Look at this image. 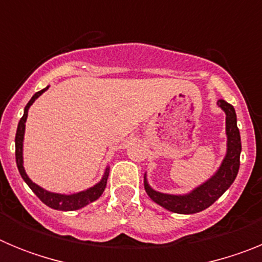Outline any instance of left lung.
Listing matches in <instances>:
<instances>
[{"label":"left lung","instance_id":"left-lung-1","mask_svg":"<svg viewBox=\"0 0 262 262\" xmlns=\"http://www.w3.org/2000/svg\"><path fill=\"white\" fill-rule=\"evenodd\" d=\"M217 106L226 113V135H227V152L222 161L221 166L214 176L203 182L198 187L193 189L190 193L165 194L156 191L149 186L147 181V174H144V189L148 196L154 202L176 214H195L210 207L215 201L222 196V194L235 181L240 166V152H242V140L237 128L235 108L224 99L217 101Z\"/></svg>","mask_w":262,"mask_h":262}]
</instances>
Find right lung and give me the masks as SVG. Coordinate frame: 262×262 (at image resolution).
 <instances>
[{"label": "right lung", "instance_id": "add662e5", "mask_svg": "<svg viewBox=\"0 0 262 262\" xmlns=\"http://www.w3.org/2000/svg\"><path fill=\"white\" fill-rule=\"evenodd\" d=\"M50 86L41 89L40 92L35 93L32 96V98L30 99L29 103L25 107V111H23V117L20 118L19 123H18L17 134H15V161H17L18 170H19L20 176L25 180L29 187L31 189L34 193L36 194L39 200L41 202L47 205L48 207L55 210H60V211H75V210L82 209L89 203L94 202L102 195L103 190H105L106 184H107V177H108V168H106L105 174H103L102 180L96 184L94 186L89 187L84 191H78V193L75 194H60V193H52V191H48L43 187H40L39 185H36L35 182H32L31 180L27 176L26 170L23 168V139H25V128H26V119L27 114H29V108L32 103L35 102V99L39 98L41 94L45 93L46 90Z\"/></svg>", "mask_w": 262, "mask_h": 262}]
</instances>
